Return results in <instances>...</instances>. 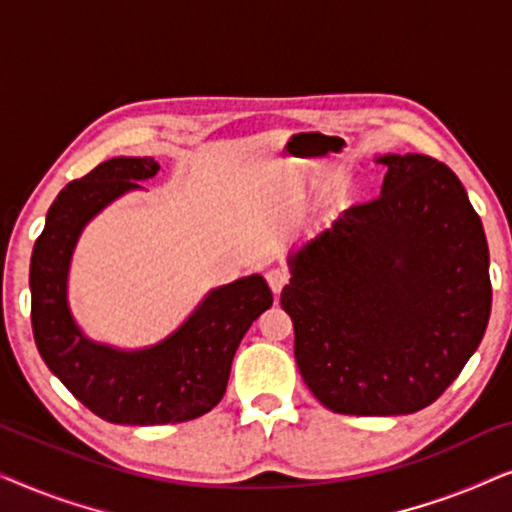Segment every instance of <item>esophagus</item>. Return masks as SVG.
Wrapping results in <instances>:
<instances>
[{
	"label": "esophagus",
	"mask_w": 512,
	"mask_h": 512,
	"mask_svg": "<svg viewBox=\"0 0 512 512\" xmlns=\"http://www.w3.org/2000/svg\"><path fill=\"white\" fill-rule=\"evenodd\" d=\"M265 279H268L272 293H275V296H279L284 286L289 284V272H286L284 268H270L268 272H265Z\"/></svg>",
	"instance_id": "1"
}]
</instances>
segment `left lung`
<instances>
[{
	"label": "left lung",
	"mask_w": 512,
	"mask_h": 512,
	"mask_svg": "<svg viewBox=\"0 0 512 512\" xmlns=\"http://www.w3.org/2000/svg\"><path fill=\"white\" fill-rule=\"evenodd\" d=\"M382 191L289 256L282 307L296 363L340 415L431 405L478 349L492 312L480 216L450 167L387 153Z\"/></svg>",
	"instance_id": "left-lung-1"
}]
</instances>
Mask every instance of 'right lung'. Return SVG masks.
<instances>
[{"label":"right lung","instance_id":"right-lung-1","mask_svg":"<svg viewBox=\"0 0 512 512\" xmlns=\"http://www.w3.org/2000/svg\"><path fill=\"white\" fill-rule=\"evenodd\" d=\"M153 158H111L69 181L48 209L30 261L32 333L51 373L111 424H177L205 415L226 394L244 333L272 305L261 275L212 289L158 345L116 349L86 338L67 303L69 263L86 223L137 181L156 177Z\"/></svg>","mask_w":512,"mask_h":512}]
</instances>
